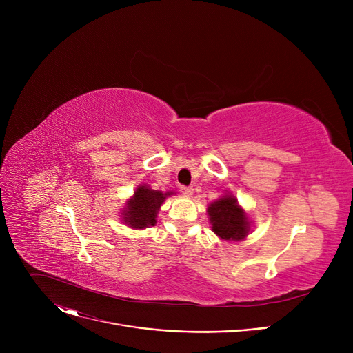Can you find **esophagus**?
<instances>
[{"label": "esophagus", "instance_id": "1", "mask_svg": "<svg viewBox=\"0 0 353 353\" xmlns=\"http://www.w3.org/2000/svg\"><path fill=\"white\" fill-rule=\"evenodd\" d=\"M180 191H181L184 195H187V196H191V195H192V191H194V188H192V187H187V185H181V187H180Z\"/></svg>", "mask_w": 353, "mask_h": 353}]
</instances>
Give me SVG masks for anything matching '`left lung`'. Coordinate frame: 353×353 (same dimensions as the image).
Wrapping results in <instances>:
<instances>
[{"label":"left lung","instance_id":"obj_1","mask_svg":"<svg viewBox=\"0 0 353 353\" xmlns=\"http://www.w3.org/2000/svg\"><path fill=\"white\" fill-rule=\"evenodd\" d=\"M212 230L223 240H241L248 233L244 211L234 196H223L208 207Z\"/></svg>","mask_w":353,"mask_h":353}]
</instances>
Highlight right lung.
Wrapping results in <instances>:
<instances>
[{"label": "right lung", "mask_w": 353, "mask_h": 353, "mask_svg": "<svg viewBox=\"0 0 353 353\" xmlns=\"http://www.w3.org/2000/svg\"><path fill=\"white\" fill-rule=\"evenodd\" d=\"M172 192H162L139 185L134 196L128 201L124 211V222L134 229H143L157 223V214L166 196Z\"/></svg>", "instance_id": "obj_1"}]
</instances>
